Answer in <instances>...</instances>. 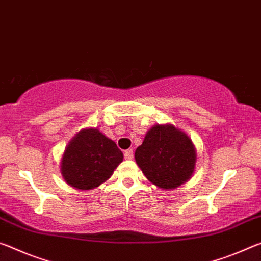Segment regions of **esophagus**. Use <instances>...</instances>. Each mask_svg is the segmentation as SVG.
I'll return each instance as SVG.
<instances>
[{
	"label": "esophagus",
	"instance_id": "1",
	"mask_svg": "<svg viewBox=\"0 0 261 261\" xmlns=\"http://www.w3.org/2000/svg\"><path fill=\"white\" fill-rule=\"evenodd\" d=\"M123 156H125L126 160H132V159H133V156H134L133 149H127V150H125V152H123Z\"/></svg>",
	"mask_w": 261,
	"mask_h": 261
}]
</instances>
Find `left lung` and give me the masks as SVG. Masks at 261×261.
<instances>
[{"label": "left lung", "mask_w": 261, "mask_h": 261, "mask_svg": "<svg viewBox=\"0 0 261 261\" xmlns=\"http://www.w3.org/2000/svg\"><path fill=\"white\" fill-rule=\"evenodd\" d=\"M144 176L164 190H173L190 179L196 161L191 139L171 125H156L135 151Z\"/></svg>", "instance_id": "8db88e82"}]
</instances>
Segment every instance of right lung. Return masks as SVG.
<instances>
[{"label":"right lung","mask_w":261,"mask_h":261,"mask_svg":"<svg viewBox=\"0 0 261 261\" xmlns=\"http://www.w3.org/2000/svg\"><path fill=\"white\" fill-rule=\"evenodd\" d=\"M123 155L115 142L98 129H83L66 148L61 173L70 186L91 190L111 177Z\"/></svg>","instance_id":"right-lung-1"}]
</instances>
